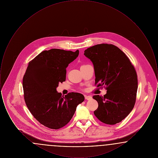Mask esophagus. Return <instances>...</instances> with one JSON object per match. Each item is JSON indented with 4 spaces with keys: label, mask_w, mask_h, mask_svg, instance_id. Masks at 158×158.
<instances>
[{
    "label": "esophagus",
    "mask_w": 158,
    "mask_h": 158,
    "mask_svg": "<svg viewBox=\"0 0 158 158\" xmlns=\"http://www.w3.org/2000/svg\"><path fill=\"white\" fill-rule=\"evenodd\" d=\"M85 98L86 100H90L92 99V97L91 96H86V95H85Z\"/></svg>",
    "instance_id": "obj_1"
}]
</instances>
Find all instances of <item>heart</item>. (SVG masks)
Returning <instances> with one entry per match:
<instances>
[{
	"mask_svg": "<svg viewBox=\"0 0 158 158\" xmlns=\"http://www.w3.org/2000/svg\"><path fill=\"white\" fill-rule=\"evenodd\" d=\"M88 66V64H82V65L81 66V68H84V67H85V66Z\"/></svg>",
	"mask_w": 158,
	"mask_h": 158,
	"instance_id": "obj_1",
	"label": "heart"
}]
</instances>
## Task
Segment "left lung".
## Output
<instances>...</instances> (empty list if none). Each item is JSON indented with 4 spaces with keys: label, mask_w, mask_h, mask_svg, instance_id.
I'll return each instance as SVG.
<instances>
[{
    "label": "left lung",
    "mask_w": 158,
    "mask_h": 158,
    "mask_svg": "<svg viewBox=\"0 0 158 158\" xmlns=\"http://www.w3.org/2000/svg\"><path fill=\"white\" fill-rule=\"evenodd\" d=\"M94 67L95 85L105 87L106 94L94 95L98 108L94 111L99 120L114 125L124 120L135 104L137 75L135 68L126 54L115 45L100 44L85 50Z\"/></svg>",
    "instance_id": "1"
}]
</instances>
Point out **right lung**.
<instances>
[{
  "instance_id": "add662e5",
  "label": "right lung",
  "mask_w": 158,
  "mask_h": 158,
  "mask_svg": "<svg viewBox=\"0 0 158 158\" xmlns=\"http://www.w3.org/2000/svg\"><path fill=\"white\" fill-rule=\"evenodd\" d=\"M79 52L52 48L40 53L28 64L23 77L24 99L34 117L47 127L57 130L66 126L85 99L79 93L64 97L56 90L59 83L66 81V68Z\"/></svg>"
}]
</instances>
